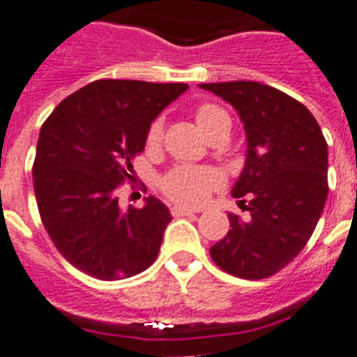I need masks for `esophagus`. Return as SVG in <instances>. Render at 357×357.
<instances>
[{
    "label": "esophagus",
    "instance_id": "esophagus-1",
    "mask_svg": "<svg viewBox=\"0 0 357 357\" xmlns=\"http://www.w3.org/2000/svg\"><path fill=\"white\" fill-rule=\"evenodd\" d=\"M170 212H172V215L179 218V215H194L197 211L196 208H187V206H181V205H174L172 208H170Z\"/></svg>",
    "mask_w": 357,
    "mask_h": 357
}]
</instances>
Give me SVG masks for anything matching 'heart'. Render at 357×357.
Here are the masks:
<instances>
[{
	"mask_svg": "<svg viewBox=\"0 0 357 357\" xmlns=\"http://www.w3.org/2000/svg\"><path fill=\"white\" fill-rule=\"evenodd\" d=\"M225 119H230L229 114L215 105H202L196 110V123L205 137ZM161 136H163V123L155 119L146 132V145H158ZM220 174L211 167H176L167 176H163L161 190L165 196L179 205L194 206L205 202L208 194L220 185Z\"/></svg>",
	"mask_w": 357,
	"mask_h": 357,
	"instance_id": "1",
	"label": "heart"
}]
</instances>
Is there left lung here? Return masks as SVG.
<instances>
[{
  "label": "left lung",
  "mask_w": 357,
  "mask_h": 357,
  "mask_svg": "<svg viewBox=\"0 0 357 357\" xmlns=\"http://www.w3.org/2000/svg\"><path fill=\"white\" fill-rule=\"evenodd\" d=\"M199 86L229 101L247 132V161L232 196L250 215L243 221L229 214L232 229L211 256L236 278L263 280L289 265L316 229L328 194L326 142L310 110L274 86Z\"/></svg>",
  "instance_id": "8db88e82"
}]
</instances>
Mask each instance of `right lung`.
Segmentation results:
<instances>
[{
  "instance_id": "obj_1",
  "label": "right lung",
  "mask_w": 357,
  "mask_h": 357,
  "mask_svg": "<svg viewBox=\"0 0 357 357\" xmlns=\"http://www.w3.org/2000/svg\"><path fill=\"white\" fill-rule=\"evenodd\" d=\"M188 89L185 83L98 79L70 94L40 130L32 167L43 227L65 259L103 281L152 265L170 223L154 196L119 211V185L130 179L151 123Z\"/></svg>"
}]
</instances>
